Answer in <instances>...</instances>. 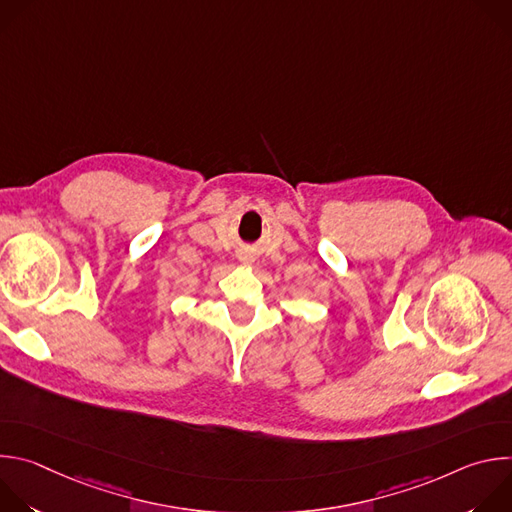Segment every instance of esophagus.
<instances>
[{"label":"esophagus","mask_w":512,"mask_h":512,"mask_svg":"<svg viewBox=\"0 0 512 512\" xmlns=\"http://www.w3.org/2000/svg\"><path fill=\"white\" fill-rule=\"evenodd\" d=\"M241 261H243V263H249V261H251V259H249V257H247V255H243V257H241Z\"/></svg>","instance_id":"esophagus-1"}]
</instances>
